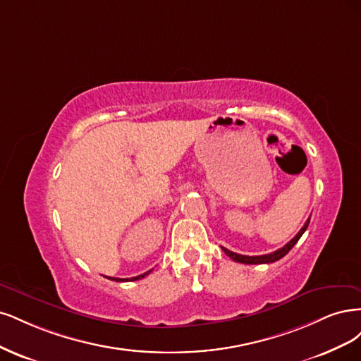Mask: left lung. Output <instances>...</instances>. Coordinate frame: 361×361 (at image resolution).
I'll use <instances>...</instances> for the list:
<instances>
[{
	"mask_svg": "<svg viewBox=\"0 0 361 361\" xmlns=\"http://www.w3.org/2000/svg\"><path fill=\"white\" fill-rule=\"evenodd\" d=\"M309 222H310V217L306 220L305 226L298 231V234H297L293 240H290L289 243H286L283 247H281V249L273 252V253H269V255H259V257H247V255H238V253L231 252V250H228V249H225V247H222V250L228 255V257H229L232 261L241 262V264H270V262H276V261H279L281 258H283L285 255L295 246L297 241L300 240V237L303 235L305 231L307 229Z\"/></svg>",
	"mask_w": 361,
	"mask_h": 361,
	"instance_id": "1",
	"label": "left lung"
}]
</instances>
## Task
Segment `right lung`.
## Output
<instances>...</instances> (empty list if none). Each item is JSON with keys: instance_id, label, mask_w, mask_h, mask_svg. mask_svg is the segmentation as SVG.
I'll return each mask as SVG.
<instances>
[{"instance_id": "add662e5", "label": "right lung", "mask_w": 361, "mask_h": 361, "mask_svg": "<svg viewBox=\"0 0 361 361\" xmlns=\"http://www.w3.org/2000/svg\"><path fill=\"white\" fill-rule=\"evenodd\" d=\"M149 273H151V270H148V271L144 273V274H139V276H136V277H130V279H118V277H108V279H111V281H115V282H124V281H126V282H127V281H129V282L132 281V282H133V281H139V279L145 277V276L149 274Z\"/></svg>"}]
</instances>
